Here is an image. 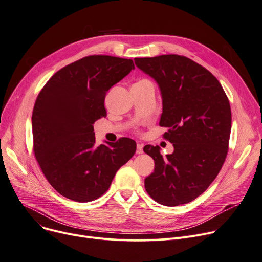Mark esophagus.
<instances>
[{
	"instance_id": "esophagus-1",
	"label": "esophagus",
	"mask_w": 262,
	"mask_h": 262,
	"mask_svg": "<svg viewBox=\"0 0 262 262\" xmlns=\"http://www.w3.org/2000/svg\"><path fill=\"white\" fill-rule=\"evenodd\" d=\"M136 152H137L138 155H140V154L143 152V145H142V144H140V143L137 144V150H136Z\"/></svg>"
}]
</instances>
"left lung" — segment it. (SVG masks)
<instances>
[{"mask_svg":"<svg viewBox=\"0 0 262 262\" xmlns=\"http://www.w3.org/2000/svg\"><path fill=\"white\" fill-rule=\"evenodd\" d=\"M135 63L158 83L162 96L160 126L173 152L159 146L143 150L155 161L145 178L147 194L166 206L196 199L219 173L228 155L232 113L228 97L212 73L184 56L136 58Z\"/></svg>","mask_w":262,"mask_h":262,"instance_id":"left-lung-1","label":"left lung"}]
</instances>
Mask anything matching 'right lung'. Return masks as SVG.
Returning <instances> with one entry per match:
<instances>
[{
    "instance_id": "add662e5",
    "label": "right lung",
    "mask_w": 262,
    "mask_h": 262,
    "mask_svg": "<svg viewBox=\"0 0 262 262\" xmlns=\"http://www.w3.org/2000/svg\"><path fill=\"white\" fill-rule=\"evenodd\" d=\"M134 68L132 59L89 56L61 68L41 90L31 118L33 152L62 196L77 202L98 199L136 152V142L125 137L96 145L93 126L106 117V93Z\"/></svg>"
}]
</instances>
